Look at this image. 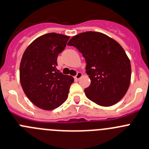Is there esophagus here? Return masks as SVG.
Listing matches in <instances>:
<instances>
[{
    "instance_id": "obj_1",
    "label": "esophagus",
    "mask_w": 149,
    "mask_h": 149,
    "mask_svg": "<svg viewBox=\"0 0 149 149\" xmlns=\"http://www.w3.org/2000/svg\"><path fill=\"white\" fill-rule=\"evenodd\" d=\"M81 76H82V73H81V72H78L77 74L75 76L74 78H75V79H76V80H79V79L81 78Z\"/></svg>"
}]
</instances>
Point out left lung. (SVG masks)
I'll list each match as a JSON object with an SVG mask.
<instances>
[{
	"instance_id": "left-lung-1",
	"label": "left lung",
	"mask_w": 149,
	"mask_h": 149,
	"mask_svg": "<svg viewBox=\"0 0 149 149\" xmlns=\"http://www.w3.org/2000/svg\"><path fill=\"white\" fill-rule=\"evenodd\" d=\"M85 59L90 85L84 90L90 101L110 107L123 98L131 81V64L121 45L106 34L87 31L74 36L68 43Z\"/></svg>"
}]
</instances>
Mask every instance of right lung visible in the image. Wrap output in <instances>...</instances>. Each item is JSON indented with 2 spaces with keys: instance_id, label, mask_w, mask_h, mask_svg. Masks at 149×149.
Returning a JSON list of instances; mask_svg holds the SVG:
<instances>
[{
  "instance_id": "add662e5",
  "label": "right lung",
  "mask_w": 149,
  "mask_h": 149,
  "mask_svg": "<svg viewBox=\"0 0 149 149\" xmlns=\"http://www.w3.org/2000/svg\"><path fill=\"white\" fill-rule=\"evenodd\" d=\"M69 36L49 33L27 47L20 65V80L25 94L40 109L52 110L67 100L74 79L59 72L57 57L66 47Z\"/></svg>"
}]
</instances>
